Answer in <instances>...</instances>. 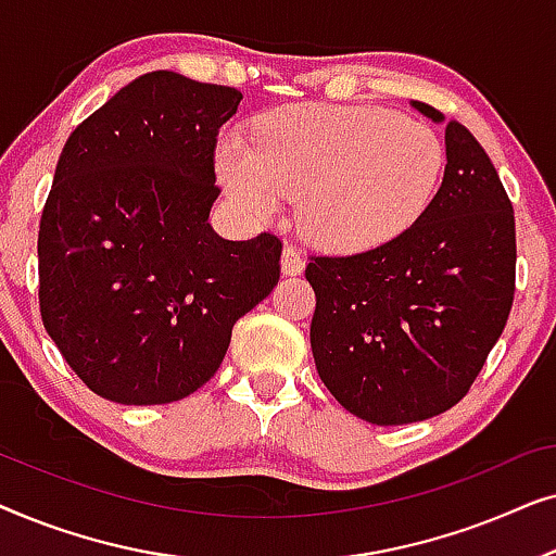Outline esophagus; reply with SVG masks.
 I'll list each match as a JSON object with an SVG mask.
<instances>
[{
    "label": "esophagus",
    "mask_w": 556,
    "mask_h": 556,
    "mask_svg": "<svg viewBox=\"0 0 556 556\" xmlns=\"http://www.w3.org/2000/svg\"><path fill=\"white\" fill-rule=\"evenodd\" d=\"M303 268H306V257L291 245L283 248V257H280V270H283V276H301Z\"/></svg>",
    "instance_id": "1"
}]
</instances>
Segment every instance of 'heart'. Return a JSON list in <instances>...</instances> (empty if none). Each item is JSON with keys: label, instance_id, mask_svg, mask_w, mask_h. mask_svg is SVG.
Returning a JSON list of instances; mask_svg holds the SVG:
<instances>
[{"label": "heart", "instance_id": "1", "mask_svg": "<svg viewBox=\"0 0 556 556\" xmlns=\"http://www.w3.org/2000/svg\"><path fill=\"white\" fill-rule=\"evenodd\" d=\"M445 147L430 126L375 105H286L253 147L223 136L217 174L235 204L270 223L286 202L316 245L359 253L397 238L435 197Z\"/></svg>", "mask_w": 556, "mask_h": 556}]
</instances>
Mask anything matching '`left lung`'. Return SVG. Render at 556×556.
Instances as JSON below:
<instances>
[{
    "label": "left lung",
    "instance_id": "1",
    "mask_svg": "<svg viewBox=\"0 0 556 556\" xmlns=\"http://www.w3.org/2000/svg\"><path fill=\"white\" fill-rule=\"evenodd\" d=\"M422 116L443 124L428 103ZM445 174L413 227L375 250L311 255V352L341 407L371 425L435 417L466 397L514 303L516 225L498 172L458 121Z\"/></svg>",
    "mask_w": 556,
    "mask_h": 556
}]
</instances>
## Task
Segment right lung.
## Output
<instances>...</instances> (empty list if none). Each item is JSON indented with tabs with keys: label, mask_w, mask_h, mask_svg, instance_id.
I'll list each match as a JSON object with an SVG mask.
<instances>
[{
	"label": "right lung",
	"mask_w": 556,
	"mask_h": 556,
	"mask_svg": "<svg viewBox=\"0 0 556 556\" xmlns=\"http://www.w3.org/2000/svg\"><path fill=\"white\" fill-rule=\"evenodd\" d=\"M242 93L141 75L65 141L45 202L40 314L86 387L166 405L207 384L280 278V240L212 230L215 147Z\"/></svg>",
	"instance_id": "1"
}]
</instances>
